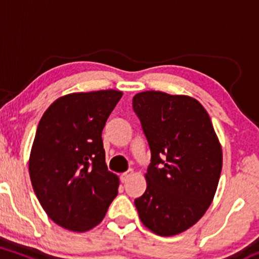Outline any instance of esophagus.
I'll return each instance as SVG.
<instances>
[{"instance_id": "esophagus-1", "label": "esophagus", "mask_w": 259, "mask_h": 259, "mask_svg": "<svg viewBox=\"0 0 259 259\" xmlns=\"http://www.w3.org/2000/svg\"><path fill=\"white\" fill-rule=\"evenodd\" d=\"M133 174H134V171H133V170H127V171H125V173L121 174V175H120V180H121V183H126V181L130 179V177H132Z\"/></svg>"}]
</instances>
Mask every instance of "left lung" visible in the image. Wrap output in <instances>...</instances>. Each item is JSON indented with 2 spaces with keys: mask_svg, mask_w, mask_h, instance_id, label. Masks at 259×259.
I'll use <instances>...</instances> for the list:
<instances>
[{
  "mask_svg": "<svg viewBox=\"0 0 259 259\" xmlns=\"http://www.w3.org/2000/svg\"><path fill=\"white\" fill-rule=\"evenodd\" d=\"M151 150L147 187L135 200L142 224L159 236L191 228L212 203L223 165L209 115L185 95L144 91L133 99Z\"/></svg>",
  "mask_w": 259,
  "mask_h": 259,
  "instance_id": "8db88e82",
  "label": "left lung"
}]
</instances>
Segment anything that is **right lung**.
Listing matches in <instances>:
<instances>
[{
    "label": "right lung",
    "instance_id": "1",
    "mask_svg": "<svg viewBox=\"0 0 259 259\" xmlns=\"http://www.w3.org/2000/svg\"><path fill=\"white\" fill-rule=\"evenodd\" d=\"M123 92H74L44 113L29 174L38 202L59 227L88 231L105 218L119 179L107 169L102 130Z\"/></svg>",
    "mask_w": 259,
    "mask_h": 259
}]
</instances>
